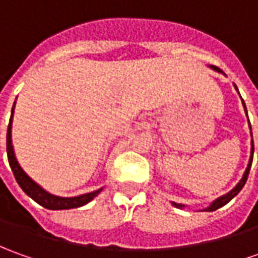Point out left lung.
I'll return each instance as SVG.
<instances>
[{
  "label": "left lung",
  "mask_w": 258,
  "mask_h": 258,
  "mask_svg": "<svg viewBox=\"0 0 258 258\" xmlns=\"http://www.w3.org/2000/svg\"><path fill=\"white\" fill-rule=\"evenodd\" d=\"M209 68H212L213 70H216V72H219V73H223L222 70L219 69V68H216V66H209ZM225 75V73H223ZM234 89L239 92V89H237V86L234 85ZM241 99V97H240ZM241 103H243V107H244V111H246L247 114V108H246V104H244V101H243V99H241ZM247 118H248V115H247ZM248 127H250V131H251V125H250V121H248ZM251 138H253V134H251ZM253 154H254V143L253 140H251V150H250V159H248V164H247V168L246 171H244V173H243V176H241V179L237 182V185L234 186V188L232 189V190H229L227 194H225V195L219 196L217 199H215L213 202L210 203L208 208H205V209H202L201 212H213V210L219 209V208H222V206H225L226 203H229L230 201H232L234 196L239 194L240 190L243 189V186H244V183H246L247 178H248V172H250V168H251V162H253ZM175 206V208H179V209H183V208H186V205H182V203H175V202H171Z\"/></svg>",
  "instance_id": "obj_1"
}]
</instances>
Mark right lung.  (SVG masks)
I'll return each instance as SVG.
<instances>
[{
  "instance_id": "obj_1",
  "label": "right lung",
  "mask_w": 258,
  "mask_h": 258,
  "mask_svg": "<svg viewBox=\"0 0 258 258\" xmlns=\"http://www.w3.org/2000/svg\"><path fill=\"white\" fill-rule=\"evenodd\" d=\"M14 108H15V103L12 106L11 118H10V124H8V131H7V155H8V162L11 166L14 176L18 182L21 189L25 192L29 198H32L36 203H39L41 206L46 208L50 210H64V209H73V208H80L85 206L87 203L93 201L96 196L99 195L103 190V188L93 190L89 194H83L79 196H72V198H63V196H57L50 194L48 190L42 188L39 183H36L35 180L28 175V173L21 168L18 159L15 157V151H14V145H12V115H14Z\"/></svg>"
}]
</instances>
